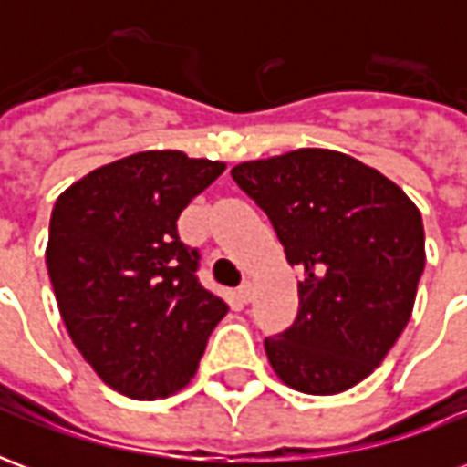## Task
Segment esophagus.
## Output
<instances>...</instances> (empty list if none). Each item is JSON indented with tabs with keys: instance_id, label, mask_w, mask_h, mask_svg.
<instances>
[{
	"instance_id": "obj_1",
	"label": "esophagus",
	"mask_w": 467,
	"mask_h": 467,
	"mask_svg": "<svg viewBox=\"0 0 467 467\" xmlns=\"http://www.w3.org/2000/svg\"><path fill=\"white\" fill-rule=\"evenodd\" d=\"M237 297L243 300V303H250L254 297V290H253V283H243L237 287Z\"/></svg>"
}]
</instances>
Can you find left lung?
<instances>
[{"label": "left lung", "instance_id": "left-lung-1", "mask_svg": "<svg viewBox=\"0 0 467 467\" xmlns=\"http://www.w3.org/2000/svg\"><path fill=\"white\" fill-rule=\"evenodd\" d=\"M233 180L270 217L287 263L305 270L295 323L265 337L277 378L307 395L365 380L410 320L425 267L420 210L335 150L243 162Z\"/></svg>", "mask_w": 467, "mask_h": 467}]
</instances>
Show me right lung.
Here are the masks:
<instances>
[{"instance_id":"1","label":"right lung","mask_w":467,"mask_h":467,"mask_svg":"<svg viewBox=\"0 0 467 467\" xmlns=\"http://www.w3.org/2000/svg\"><path fill=\"white\" fill-rule=\"evenodd\" d=\"M224 172V162L177 150L105 164L59 194L47 270L67 333L92 370L134 400L182 390L207 337L227 315L202 287L200 250L177 217Z\"/></svg>"}]
</instances>
